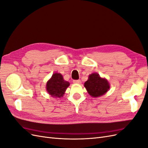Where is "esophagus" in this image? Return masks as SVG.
Returning <instances> with one entry per match:
<instances>
[{"label": "esophagus", "instance_id": "obj_1", "mask_svg": "<svg viewBox=\"0 0 148 148\" xmlns=\"http://www.w3.org/2000/svg\"><path fill=\"white\" fill-rule=\"evenodd\" d=\"M73 83H77V84H79L80 83H81V80H80V79L73 80Z\"/></svg>", "mask_w": 148, "mask_h": 148}]
</instances>
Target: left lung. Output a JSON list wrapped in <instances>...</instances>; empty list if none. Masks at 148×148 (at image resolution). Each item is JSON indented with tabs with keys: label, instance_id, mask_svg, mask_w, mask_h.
<instances>
[{
	"label": "left lung",
	"instance_id": "obj_1",
	"mask_svg": "<svg viewBox=\"0 0 148 148\" xmlns=\"http://www.w3.org/2000/svg\"><path fill=\"white\" fill-rule=\"evenodd\" d=\"M84 86L89 95L94 97L104 95L110 88L108 81L106 78H102L97 73L89 75L88 79L84 83Z\"/></svg>",
	"mask_w": 148,
	"mask_h": 148
}]
</instances>
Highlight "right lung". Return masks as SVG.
Returning a JSON list of instances; mask_svg holds the SVG:
<instances>
[{
  "label": "right lung",
  "instance_id": "obj_1",
  "mask_svg": "<svg viewBox=\"0 0 148 148\" xmlns=\"http://www.w3.org/2000/svg\"><path fill=\"white\" fill-rule=\"evenodd\" d=\"M70 83L65 81L60 73H55L47 82L46 89L51 96L60 98L63 97Z\"/></svg>",
  "mask_w": 148,
  "mask_h": 148
}]
</instances>
